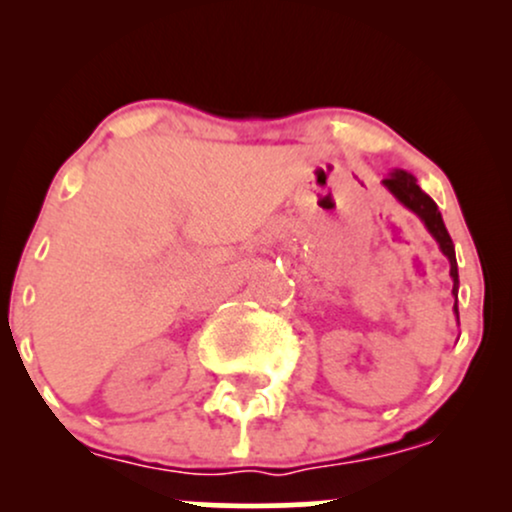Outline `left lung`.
Returning a JSON list of instances; mask_svg holds the SVG:
<instances>
[{
	"mask_svg": "<svg viewBox=\"0 0 512 512\" xmlns=\"http://www.w3.org/2000/svg\"><path fill=\"white\" fill-rule=\"evenodd\" d=\"M385 190L390 192L392 197L397 199L402 207H407L411 214H416L421 219V223L426 226V231L431 233L433 240L438 243L440 252H443L445 257H448L450 262V276H452V296H455V317L457 322H460V310H457V291H460V274H457V260H455V245H452V238L448 233V228H445L443 223V216H440L438 211V204L433 202L431 197L426 195L424 190L419 187V182L407 170H392L390 175L383 180Z\"/></svg>",
	"mask_w": 512,
	"mask_h": 512,
	"instance_id": "1",
	"label": "left lung"
}]
</instances>
